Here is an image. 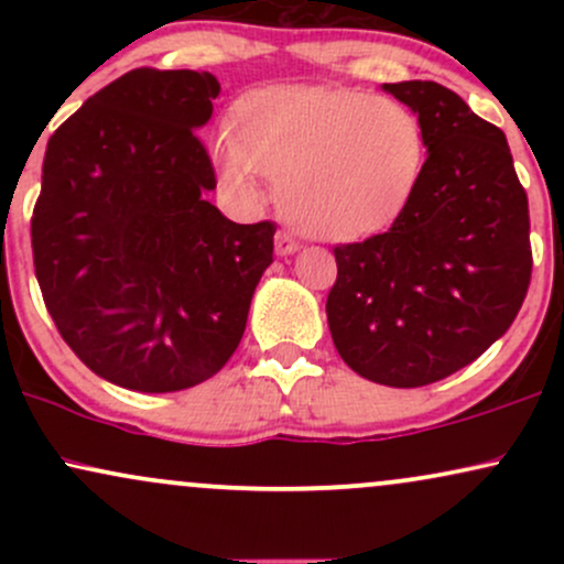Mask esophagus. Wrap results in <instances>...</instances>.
Instances as JSON below:
<instances>
[{
  "label": "esophagus",
  "mask_w": 564,
  "mask_h": 564,
  "mask_svg": "<svg viewBox=\"0 0 564 564\" xmlns=\"http://www.w3.org/2000/svg\"><path fill=\"white\" fill-rule=\"evenodd\" d=\"M294 251H300V241H294L286 230H278L275 232V254L289 257V254H294Z\"/></svg>",
  "instance_id": "obj_1"
}]
</instances>
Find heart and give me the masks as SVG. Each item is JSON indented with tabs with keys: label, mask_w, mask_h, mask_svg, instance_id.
Here are the masks:
<instances>
[{
	"label": "heart",
	"mask_w": 564,
	"mask_h": 564,
	"mask_svg": "<svg viewBox=\"0 0 564 564\" xmlns=\"http://www.w3.org/2000/svg\"><path fill=\"white\" fill-rule=\"evenodd\" d=\"M236 138L212 145L225 187L249 204L275 180L296 230L355 241L400 217L422 180L426 140L405 102L334 87H275L236 106Z\"/></svg>",
	"instance_id": "1"
}]
</instances>
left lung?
Instances as JSON below:
<instances>
[{"label":"left lung","instance_id":"left-lung-1","mask_svg":"<svg viewBox=\"0 0 564 564\" xmlns=\"http://www.w3.org/2000/svg\"><path fill=\"white\" fill-rule=\"evenodd\" d=\"M384 89L422 121L424 172L390 230L334 246L326 315L355 373L424 387L480 358L520 313L533 270L528 193L501 129L456 93Z\"/></svg>","mask_w":564,"mask_h":564}]
</instances>
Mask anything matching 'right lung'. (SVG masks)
Listing matches in <instances>:
<instances>
[{
  "instance_id": "obj_1",
  "label": "right lung",
  "mask_w": 564,
  "mask_h": 564,
  "mask_svg": "<svg viewBox=\"0 0 564 564\" xmlns=\"http://www.w3.org/2000/svg\"><path fill=\"white\" fill-rule=\"evenodd\" d=\"M219 82L134 68L55 129L31 249L57 332L97 377L134 392L206 381L241 341L273 262V223L206 200L217 177L196 129Z\"/></svg>"
}]
</instances>
